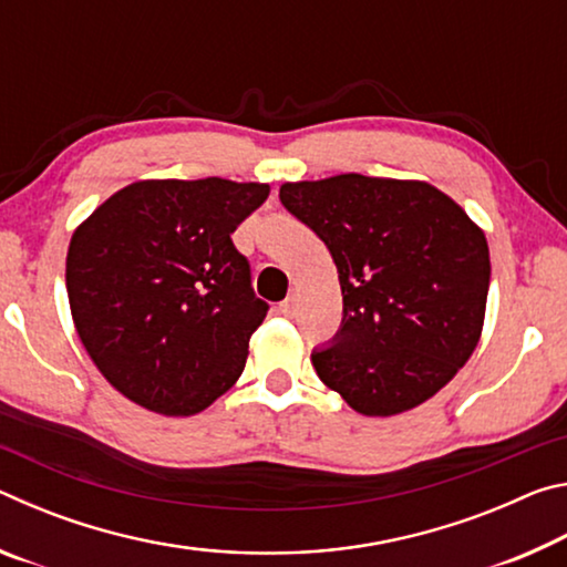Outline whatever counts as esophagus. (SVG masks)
Here are the masks:
<instances>
[{"label":"esophagus","mask_w":567,"mask_h":567,"mask_svg":"<svg viewBox=\"0 0 567 567\" xmlns=\"http://www.w3.org/2000/svg\"><path fill=\"white\" fill-rule=\"evenodd\" d=\"M280 312L285 315V318H295L297 315V297L295 295L287 297V300L280 305Z\"/></svg>","instance_id":"1"}]
</instances>
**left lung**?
Instances as JSON below:
<instances>
[{
  "label": "left lung",
  "instance_id": "left-lung-1",
  "mask_svg": "<svg viewBox=\"0 0 567 567\" xmlns=\"http://www.w3.org/2000/svg\"><path fill=\"white\" fill-rule=\"evenodd\" d=\"M287 213L338 265L342 324L312 364L368 417H390L443 390L477 348L491 252L445 192L417 179L338 175L285 182Z\"/></svg>",
  "mask_w": 567,
  "mask_h": 567
}]
</instances>
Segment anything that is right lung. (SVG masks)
<instances>
[{
  "label": "right lung",
  "mask_w": 567,
  "mask_h": 567,
  "mask_svg": "<svg viewBox=\"0 0 567 567\" xmlns=\"http://www.w3.org/2000/svg\"><path fill=\"white\" fill-rule=\"evenodd\" d=\"M260 182L142 179L74 229L66 295L76 334L114 390L187 417L243 375L270 305L255 295L233 235L260 207Z\"/></svg>",
  "instance_id": "add662e5"
}]
</instances>
